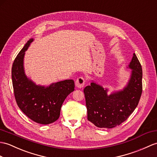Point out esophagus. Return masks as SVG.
Listing matches in <instances>:
<instances>
[{"mask_svg":"<svg viewBox=\"0 0 157 157\" xmlns=\"http://www.w3.org/2000/svg\"><path fill=\"white\" fill-rule=\"evenodd\" d=\"M85 85V79L82 77H79L77 79L75 82V86L78 88H82Z\"/></svg>","mask_w":157,"mask_h":157,"instance_id":"34e87169","label":"esophagus"}]
</instances>
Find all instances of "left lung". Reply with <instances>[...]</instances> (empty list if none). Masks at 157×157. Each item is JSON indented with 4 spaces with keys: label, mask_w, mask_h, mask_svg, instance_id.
Returning a JSON list of instances; mask_svg holds the SVG:
<instances>
[{
    "label": "left lung",
    "mask_w": 157,
    "mask_h": 157,
    "mask_svg": "<svg viewBox=\"0 0 157 157\" xmlns=\"http://www.w3.org/2000/svg\"><path fill=\"white\" fill-rule=\"evenodd\" d=\"M128 68L130 77L123 90L108 95V89L92 82L85 94L87 120L98 128H112L127 120L135 110L143 92V70L135 53Z\"/></svg>",
    "instance_id": "8db88e82"
}]
</instances>
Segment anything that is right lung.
Returning <instances> with one entry per match:
<instances>
[{"mask_svg":"<svg viewBox=\"0 0 157 157\" xmlns=\"http://www.w3.org/2000/svg\"><path fill=\"white\" fill-rule=\"evenodd\" d=\"M33 39H30L14 59L12 67L14 94L18 106L33 121L41 124L56 122L61 105L74 91V81L65 79L48 86L37 85L25 75L24 57Z\"/></svg>","mask_w":157,"mask_h":157,"instance_id":"obj_1","label":"right lung"}]
</instances>
